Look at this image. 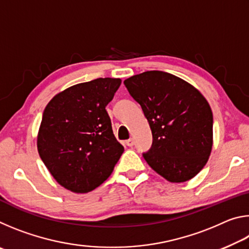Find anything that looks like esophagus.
<instances>
[{
  "label": "esophagus",
  "instance_id": "esophagus-1",
  "mask_svg": "<svg viewBox=\"0 0 249 249\" xmlns=\"http://www.w3.org/2000/svg\"><path fill=\"white\" fill-rule=\"evenodd\" d=\"M125 144L127 145V146H129V147H132L134 145V140H133V138H129V140H127V141L125 142Z\"/></svg>",
  "mask_w": 249,
  "mask_h": 249
}]
</instances>
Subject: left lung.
I'll list each match as a JSON object with an SVG mask.
<instances>
[{
  "instance_id": "8db88e82",
  "label": "left lung",
  "mask_w": 249,
  "mask_h": 249,
  "mask_svg": "<svg viewBox=\"0 0 249 249\" xmlns=\"http://www.w3.org/2000/svg\"><path fill=\"white\" fill-rule=\"evenodd\" d=\"M124 84L153 134L151 147L142 153L147 163L170 182H184L199 174L213 144V114L204 96L165 71H146Z\"/></svg>"
}]
</instances>
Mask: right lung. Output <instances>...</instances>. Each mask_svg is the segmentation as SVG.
<instances>
[{
    "label": "right lung",
    "instance_id": "add662e5",
    "mask_svg": "<svg viewBox=\"0 0 249 249\" xmlns=\"http://www.w3.org/2000/svg\"><path fill=\"white\" fill-rule=\"evenodd\" d=\"M121 79L98 78L57 94L43 113L37 137L41 160L62 187L93 190L112 174L123 154L105 107Z\"/></svg>",
    "mask_w": 249,
    "mask_h": 249
}]
</instances>
